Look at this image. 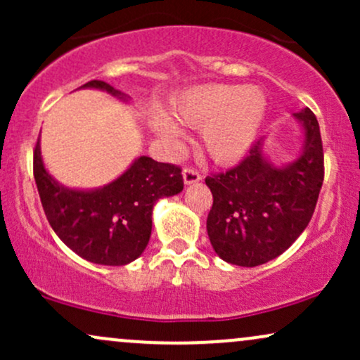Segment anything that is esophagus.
<instances>
[{
	"mask_svg": "<svg viewBox=\"0 0 360 360\" xmlns=\"http://www.w3.org/2000/svg\"><path fill=\"white\" fill-rule=\"evenodd\" d=\"M183 179H184V184L186 186H191V184L200 183L201 176H200V172L194 171V169H184V171H183Z\"/></svg>",
	"mask_w": 360,
	"mask_h": 360,
	"instance_id": "esophagus-1",
	"label": "esophagus"
}]
</instances>
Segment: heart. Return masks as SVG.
<instances>
[{
  "mask_svg": "<svg viewBox=\"0 0 360 360\" xmlns=\"http://www.w3.org/2000/svg\"><path fill=\"white\" fill-rule=\"evenodd\" d=\"M267 98L257 86L210 82L176 94L169 110L176 122L200 128V146L213 162L230 166L250 152L267 117ZM166 113L150 117L152 131L169 146L183 139L181 128Z\"/></svg>",
  "mask_w": 360,
  "mask_h": 360,
  "instance_id": "heart-1",
  "label": "heart"
}]
</instances>
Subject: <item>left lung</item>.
Instances as JSON below:
<instances>
[{
  "instance_id": "1",
  "label": "left lung",
  "mask_w": 360,
  "mask_h": 360,
  "mask_svg": "<svg viewBox=\"0 0 360 360\" xmlns=\"http://www.w3.org/2000/svg\"><path fill=\"white\" fill-rule=\"evenodd\" d=\"M301 143L295 159L272 162L266 135L225 174L208 176L213 206L206 220L210 242L225 262L255 267L286 252L303 233L323 184V147L315 115H292Z\"/></svg>"
}]
</instances>
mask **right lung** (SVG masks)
I'll return each instance as SVG.
<instances>
[{
	"label": "right lung",
	"instance_id": "right-lung-1",
	"mask_svg": "<svg viewBox=\"0 0 360 360\" xmlns=\"http://www.w3.org/2000/svg\"><path fill=\"white\" fill-rule=\"evenodd\" d=\"M79 89H100L130 101L105 81H89ZM34 176L57 237L79 257L101 266H125L139 259L150 240L154 205L184 188L179 167L147 155L134 159L125 172L100 188H69L45 167L40 139L34 152Z\"/></svg>",
	"mask_w": 360,
	"mask_h": 360
}]
</instances>
